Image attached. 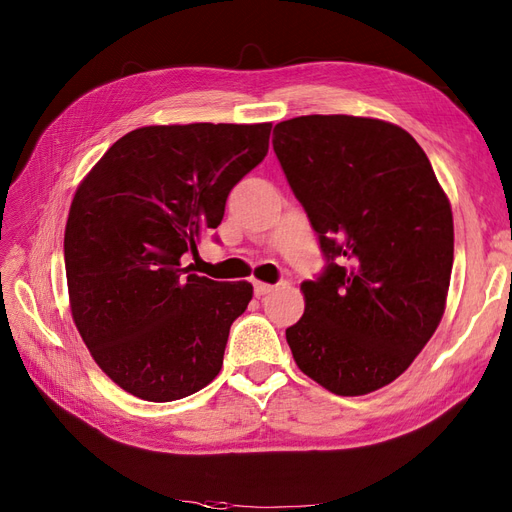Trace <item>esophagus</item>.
<instances>
[{
    "label": "esophagus",
    "instance_id": "esophagus-1",
    "mask_svg": "<svg viewBox=\"0 0 512 512\" xmlns=\"http://www.w3.org/2000/svg\"><path fill=\"white\" fill-rule=\"evenodd\" d=\"M273 290H275V286H271V284L254 282V294H256V297H265V294H271Z\"/></svg>",
    "mask_w": 512,
    "mask_h": 512
}]
</instances>
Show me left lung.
Segmentation results:
<instances>
[{
  "instance_id": "left-lung-1",
  "label": "left lung",
  "mask_w": 512,
  "mask_h": 512,
  "mask_svg": "<svg viewBox=\"0 0 512 512\" xmlns=\"http://www.w3.org/2000/svg\"><path fill=\"white\" fill-rule=\"evenodd\" d=\"M273 149L327 260L303 282L305 314L286 329L294 361L335 395L378 391L444 314L448 198L421 145L380 119L294 117L273 128Z\"/></svg>"
}]
</instances>
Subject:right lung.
<instances>
[{"instance_id":"add662e5","label":"right lung","mask_w":512,"mask_h":512,"mask_svg":"<svg viewBox=\"0 0 512 512\" xmlns=\"http://www.w3.org/2000/svg\"><path fill=\"white\" fill-rule=\"evenodd\" d=\"M271 123L128 132L74 194L64 258L76 329L104 374L145 401H175L220 374L252 284L181 267L218 228L230 190L265 160Z\"/></svg>"}]
</instances>
